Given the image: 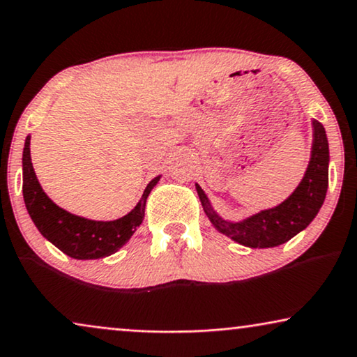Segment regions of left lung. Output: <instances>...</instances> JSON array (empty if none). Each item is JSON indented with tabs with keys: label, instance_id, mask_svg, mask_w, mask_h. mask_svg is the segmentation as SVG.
<instances>
[{
	"label": "left lung",
	"instance_id": "1",
	"mask_svg": "<svg viewBox=\"0 0 357 357\" xmlns=\"http://www.w3.org/2000/svg\"><path fill=\"white\" fill-rule=\"evenodd\" d=\"M312 125H314V144H312L309 167L294 193L276 208L265 209L241 222L224 221L214 211L199 185H197L204 213L219 232L231 237L241 245L268 248L287 242L314 221L325 202L326 188H328L330 153L324 125L319 120L312 121Z\"/></svg>",
	"mask_w": 357,
	"mask_h": 357
}]
</instances>
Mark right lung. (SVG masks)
Here are the masks:
<instances>
[{"instance_id":"1","label":"right lung","mask_w":357,"mask_h":357,"mask_svg":"<svg viewBox=\"0 0 357 357\" xmlns=\"http://www.w3.org/2000/svg\"><path fill=\"white\" fill-rule=\"evenodd\" d=\"M160 177L151 180L135 209L116 221H91L56 206L43 192L31 160V136L22 153V195L33 224L47 241L76 260L109 257L125 245L144 219L146 199Z\"/></svg>"}]
</instances>
